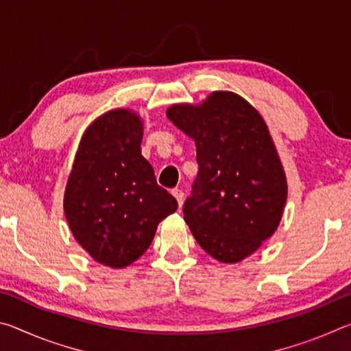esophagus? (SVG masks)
Here are the masks:
<instances>
[{"label": "esophagus", "instance_id": "esophagus-1", "mask_svg": "<svg viewBox=\"0 0 351 351\" xmlns=\"http://www.w3.org/2000/svg\"><path fill=\"white\" fill-rule=\"evenodd\" d=\"M171 195H173V197L176 198V201H178V206L182 207V203H184V192H182V190H180V189H175L173 192H171Z\"/></svg>", "mask_w": 351, "mask_h": 351}]
</instances>
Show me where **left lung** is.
<instances>
[{"mask_svg":"<svg viewBox=\"0 0 351 351\" xmlns=\"http://www.w3.org/2000/svg\"><path fill=\"white\" fill-rule=\"evenodd\" d=\"M167 117L197 145L198 175L182 207L195 240L221 263L249 257L276 232L288 197L263 117L230 91L171 105Z\"/></svg>","mask_w":351,"mask_h":351,"instance_id":"8db88e82","label":"left lung"}]
</instances>
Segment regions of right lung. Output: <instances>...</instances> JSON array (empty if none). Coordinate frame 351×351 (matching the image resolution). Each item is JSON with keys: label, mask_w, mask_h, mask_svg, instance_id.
Here are the masks:
<instances>
[{"label": "right lung", "mask_w": 351, "mask_h": 351, "mask_svg": "<svg viewBox=\"0 0 351 351\" xmlns=\"http://www.w3.org/2000/svg\"><path fill=\"white\" fill-rule=\"evenodd\" d=\"M142 119L117 108L97 117L75 153L63 209L71 232L110 268L132 265L152 245L158 224L178 209L141 154Z\"/></svg>", "instance_id": "1"}]
</instances>
